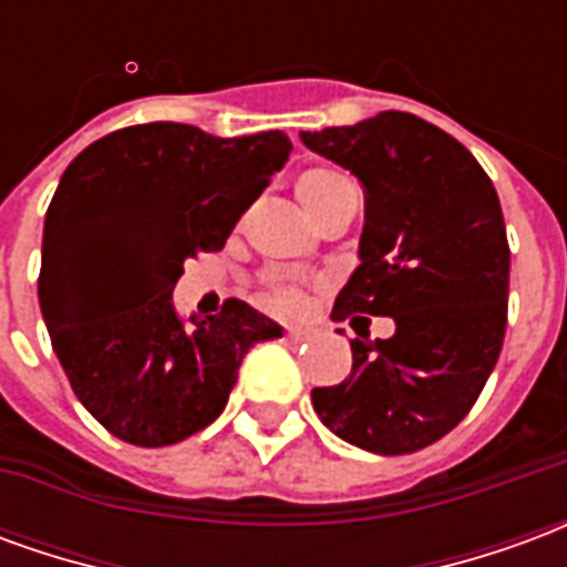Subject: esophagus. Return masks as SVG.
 Instances as JSON below:
<instances>
[{
	"label": "esophagus",
	"instance_id": "obj_1",
	"mask_svg": "<svg viewBox=\"0 0 567 567\" xmlns=\"http://www.w3.org/2000/svg\"><path fill=\"white\" fill-rule=\"evenodd\" d=\"M309 337H312V331H307V328H288L285 331V340H291V343H303Z\"/></svg>",
	"mask_w": 567,
	"mask_h": 567
}]
</instances>
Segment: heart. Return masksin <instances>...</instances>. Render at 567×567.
Returning <instances> with one entry per match:
<instances>
[{
    "label": "heart",
    "mask_w": 567,
    "mask_h": 567,
    "mask_svg": "<svg viewBox=\"0 0 567 567\" xmlns=\"http://www.w3.org/2000/svg\"><path fill=\"white\" fill-rule=\"evenodd\" d=\"M349 187H352V182L337 173V169L312 166L307 173L297 175L295 194L303 203V209L309 212V218L316 221L321 212L328 209L337 197H343ZM260 303L276 309V312H297V309L303 307V295L297 288H291V285H272V288H267L260 295Z\"/></svg>",
    "instance_id": "b5f03b06"
}]
</instances>
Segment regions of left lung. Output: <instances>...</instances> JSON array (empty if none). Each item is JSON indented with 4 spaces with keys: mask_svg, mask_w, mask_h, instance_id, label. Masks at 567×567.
I'll use <instances>...</instances> for the list:
<instances>
[{
    "mask_svg": "<svg viewBox=\"0 0 567 567\" xmlns=\"http://www.w3.org/2000/svg\"><path fill=\"white\" fill-rule=\"evenodd\" d=\"M300 140L364 187L361 264L333 319H394L389 340L358 331L352 373L312 389V406L352 446L425 450L471 413L504 343L511 246L495 185L462 142L410 112Z\"/></svg>",
    "mask_w": 567,
    "mask_h": 567,
    "instance_id": "obj_1",
    "label": "left lung"
}]
</instances>
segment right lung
<instances>
[{"label": "right lung", "instance_id": "right-lung-1", "mask_svg": "<svg viewBox=\"0 0 567 567\" xmlns=\"http://www.w3.org/2000/svg\"><path fill=\"white\" fill-rule=\"evenodd\" d=\"M291 154L279 130L218 140L154 121L69 163L44 215L39 303L69 385L133 446H169L221 416L243 355L282 328L243 300L190 319L173 288L218 251Z\"/></svg>", "mask_w": 567, "mask_h": 567}]
</instances>
